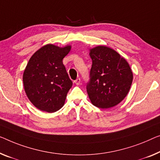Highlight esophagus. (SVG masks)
<instances>
[{
    "instance_id": "34e87169",
    "label": "esophagus",
    "mask_w": 160,
    "mask_h": 160,
    "mask_svg": "<svg viewBox=\"0 0 160 160\" xmlns=\"http://www.w3.org/2000/svg\"><path fill=\"white\" fill-rule=\"evenodd\" d=\"M74 82H75L77 85H79L80 83V78H77V79L74 81Z\"/></svg>"
}]
</instances>
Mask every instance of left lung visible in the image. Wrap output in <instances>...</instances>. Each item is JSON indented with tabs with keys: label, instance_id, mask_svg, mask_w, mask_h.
<instances>
[{
	"label": "left lung",
	"instance_id": "obj_1",
	"mask_svg": "<svg viewBox=\"0 0 160 160\" xmlns=\"http://www.w3.org/2000/svg\"><path fill=\"white\" fill-rule=\"evenodd\" d=\"M92 59L87 92L92 104L109 108L121 103L129 92L133 72L128 62L106 46L90 49Z\"/></svg>",
	"mask_w": 160,
	"mask_h": 160
}]
</instances>
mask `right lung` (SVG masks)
<instances>
[{"label":"right lung","mask_w":160,"mask_h":160,"mask_svg":"<svg viewBox=\"0 0 160 160\" xmlns=\"http://www.w3.org/2000/svg\"><path fill=\"white\" fill-rule=\"evenodd\" d=\"M70 49V45L59 47L46 44L27 63L23 74V87L31 103L39 110L54 113L65 104L72 82L62 59Z\"/></svg>","instance_id":"right-lung-1"}]
</instances>
